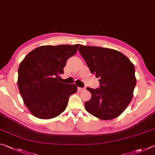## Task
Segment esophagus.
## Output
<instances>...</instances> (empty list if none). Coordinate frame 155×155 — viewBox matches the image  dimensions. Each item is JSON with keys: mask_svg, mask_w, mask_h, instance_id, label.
Wrapping results in <instances>:
<instances>
[{"mask_svg": "<svg viewBox=\"0 0 155 155\" xmlns=\"http://www.w3.org/2000/svg\"><path fill=\"white\" fill-rule=\"evenodd\" d=\"M86 89V88H78V90H79L80 92H82L84 91Z\"/></svg>", "mask_w": 155, "mask_h": 155, "instance_id": "esophagus-1", "label": "esophagus"}]
</instances>
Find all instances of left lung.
I'll use <instances>...</instances> for the list:
<instances>
[{"label":"left lung","instance_id":"left-lung-1","mask_svg":"<svg viewBox=\"0 0 155 155\" xmlns=\"http://www.w3.org/2000/svg\"><path fill=\"white\" fill-rule=\"evenodd\" d=\"M79 51L91 72L99 78V88H86L91 93V99L84 104L86 111L101 120L117 118L134 96L136 84L134 64L113 49L81 45Z\"/></svg>","mask_w":155,"mask_h":155}]
</instances>
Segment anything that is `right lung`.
Segmentation results:
<instances>
[{
  "instance_id": "add662e5",
  "label": "right lung",
  "mask_w": 155,
  "mask_h": 155,
  "mask_svg": "<svg viewBox=\"0 0 155 155\" xmlns=\"http://www.w3.org/2000/svg\"><path fill=\"white\" fill-rule=\"evenodd\" d=\"M79 45L40 46L21 62L18 88L24 104L35 117L51 119L59 116L66 109L69 97L77 92V86L62 83L60 75Z\"/></svg>"
}]
</instances>
